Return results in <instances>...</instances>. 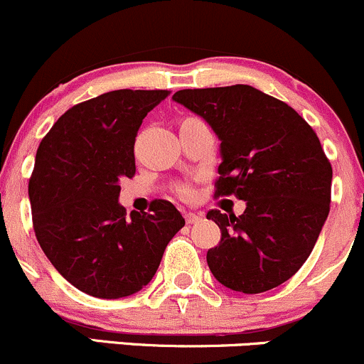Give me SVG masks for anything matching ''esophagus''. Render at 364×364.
<instances>
[{"mask_svg":"<svg viewBox=\"0 0 364 364\" xmlns=\"http://www.w3.org/2000/svg\"><path fill=\"white\" fill-rule=\"evenodd\" d=\"M185 219H186V223H188V225H195V223L202 221V214L200 213H186Z\"/></svg>","mask_w":364,"mask_h":364,"instance_id":"34e87169","label":"esophagus"}]
</instances>
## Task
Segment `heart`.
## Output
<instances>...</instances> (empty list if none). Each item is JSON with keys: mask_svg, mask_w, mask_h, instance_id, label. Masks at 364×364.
I'll return each mask as SVG.
<instances>
[{"mask_svg": "<svg viewBox=\"0 0 364 364\" xmlns=\"http://www.w3.org/2000/svg\"><path fill=\"white\" fill-rule=\"evenodd\" d=\"M190 193H191V191H190L188 188H185V190H183V195H185V197H188Z\"/></svg>", "mask_w": 364, "mask_h": 364, "instance_id": "1", "label": "heart"}]
</instances>
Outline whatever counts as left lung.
Masks as SVG:
<instances>
[{
	"label": "left lung",
	"instance_id": "left-lung-1",
	"mask_svg": "<svg viewBox=\"0 0 364 364\" xmlns=\"http://www.w3.org/2000/svg\"><path fill=\"white\" fill-rule=\"evenodd\" d=\"M174 102L221 139L215 197L245 200L242 215L209 210L221 242L207 252L219 283L261 294L292 278L309 257L330 213L331 166L292 107L247 85L176 91Z\"/></svg>",
	"mask_w": 364,
	"mask_h": 364
}]
</instances>
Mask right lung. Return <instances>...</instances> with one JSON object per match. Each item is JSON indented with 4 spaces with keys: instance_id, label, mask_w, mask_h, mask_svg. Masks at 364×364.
Here are the masks:
<instances>
[{
    "instance_id": "right-lung-1",
    "label": "right lung",
    "mask_w": 364,
    "mask_h": 364,
    "mask_svg": "<svg viewBox=\"0 0 364 364\" xmlns=\"http://www.w3.org/2000/svg\"><path fill=\"white\" fill-rule=\"evenodd\" d=\"M166 90H117L69 109L43 138L29 179L34 233L55 269L98 299L136 294L154 278L185 219L171 202L150 213L119 203L133 178L134 139Z\"/></svg>"
}]
</instances>
